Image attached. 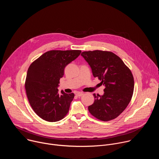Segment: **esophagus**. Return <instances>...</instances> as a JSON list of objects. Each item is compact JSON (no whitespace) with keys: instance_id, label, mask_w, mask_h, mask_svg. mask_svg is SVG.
Masks as SVG:
<instances>
[{"instance_id":"34e87169","label":"esophagus","mask_w":159,"mask_h":159,"mask_svg":"<svg viewBox=\"0 0 159 159\" xmlns=\"http://www.w3.org/2000/svg\"><path fill=\"white\" fill-rule=\"evenodd\" d=\"M83 94H83L82 93H77L76 95H77V96H79V97H80V96H83Z\"/></svg>"}]
</instances>
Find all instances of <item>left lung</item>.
<instances>
[{"label": "left lung", "instance_id": "left-lung-1", "mask_svg": "<svg viewBox=\"0 0 159 159\" xmlns=\"http://www.w3.org/2000/svg\"><path fill=\"white\" fill-rule=\"evenodd\" d=\"M81 55L90 65L94 77L105 87L102 96L94 94L95 101L88 107L97 119L107 121L117 118L129 103L134 90V79L123 60L111 52H84Z\"/></svg>", "mask_w": 159, "mask_h": 159}]
</instances>
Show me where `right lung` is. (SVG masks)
<instances>
[{"label":"right lung","mask_w":159,"mask_h":159,"mask_svg":"<svg viewBox=\"0 0 159 159\" xmlns=\"http://www.w3.org/2000/svg\"><path fill=\"white\" fill-rule=\"evenodd\" d=\"M81 50H51L34 61L28 70L25 89L29 102L43 120L55 122L69 111L74 94L58 93L60 79L65 66L75 60Z\"/></svg>","instance_id":"obj_1"}]
</instances>
